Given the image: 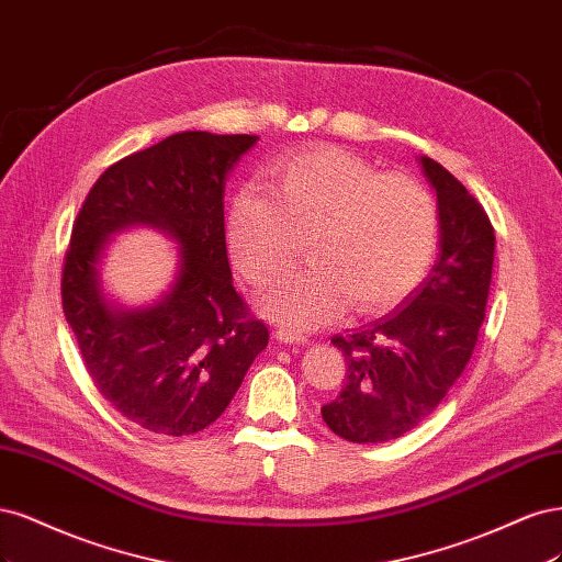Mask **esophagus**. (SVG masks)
Segmentation results:
<instances>
[{
  "mask_svg": "<svg viewBox=\"0 0 562 562\" xmlns=\"http://www.w3.org/2000/svg\"><path fill=\"white\" fill-rule=\"evenodd\" d=\"M276 336H278V340L289 342V346H303V342H307V336H303V334H299L294 329H289V327H280L276 331Z\"/></svg>",
  "mask_w": 562,
  "mask_h": 562,
  "instance_id": "esophagus-1",
  "label": "esophagus"
}]
</instances>
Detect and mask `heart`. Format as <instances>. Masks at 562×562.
<instances>
[{"label":"heart","instance_id":"1","mask_svg":"<svg viewBox=\"0 0 562 562\" xmlns=\"http://www.w3.org/2000/svg\"><path fill=\"white\" fill-rule=\"evenodd\" d=\"M268 191L240 189L226 210V243L238 273L270 286L301 259L313 266L276 284L263 307L294 329H313L350 303L375 313L423 280L437 249L439 214L408 175H380L342 149L319 147L276 160Z\"/></svg>","mask_w":562,"mask_h":562}]
</instances>
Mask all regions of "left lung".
<instances>
[{
	"mask_svg": "<svg viewBox=\"0 0 562 562\" xmlns=\"http://www.w3.org/2000/svg\"><path fill=\"white\" fill-rule=\"evenodd\" d=\"M420 166L437 193V263L394 311L331 338L348 371L340 394L322 406V418L352 443L400 439L437 411L472 359L485 317L493 224L437 160L420 156Z\"/></svg>",
	"mask_w": 562,
	"mask_h": 562,
	"instance_id": "left-lung-1",
	"label": "left lung"
}]
</instances>
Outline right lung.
<instances>
[{
	"mask_svg": "<svg viewBox=\"0 0 562 562\" xmlns=\"http://www.w3.org/2000/svg\"><path fill=\"white\" fill-rule=\"evenodd\" d=\"M257 135L187 131L125 156L86 195L63 268V311L86 371L131 423L184 437L212 425L268 346V327L235 292L224 231L226 177ZM131 225L180 245L169 292L144 308L106 302L103 245Z\"/></svg>",
	"mask_w": 562,
	"mask_h": 562,
	"instance_id": "1",
	"label": "right lung"
}]
</instances>
